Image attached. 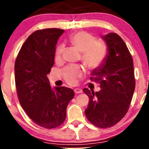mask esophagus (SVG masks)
I'll list each match as a JSON object with an SVG mask.
<instances>
[{
    "label": "esophagus",
    "mask_w": 149,
    "mask_h": 149,
    "mask_svg": "<svg viewBox=\"0 0 149 149\" xmlns=\"http://www.w3.org/2000/svg\"><path fill=\"white\" fill-rule=\"evenodd\" d=\"M74 92L76 94H80V93H82V92H83V90L80 88H76V89H74Z\"/></svg>",
    "instance_id": "34e87169"
}]
</instances>
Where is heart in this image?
I'll use <instances>...</instances> for the list:
<instances>
[{"mask_svg": "<svg viewBox=\"0 0 149 149\" xmlns=\"http://www.w3.org/2000/svg\"><path fill=\"white\" fill-rule=\"evenodd\" d=\"M96 38L85 31H79L70 37V41L80 52L82 61L89 69H96L104 63L108 54L107 46L101 41H96ZM64 45L59 46L56 52V59H60L64 52ZM64 79L69 84H75L80 76L82 70L77 65H71L64 70Z\"/></svg>", "mask_w": 149, "mask_h": 149, "instance_id": "1", "label": "heart"}]
</instances>
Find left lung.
Returning <instances> with one entry per match:
<instances>
[{
	"label": "left lung",
	"mask_w": 149,
	"mask_h": 149,
	"mask_svg": "<svg viewBox=\"0 0 149 149\" xmlns=\"http://www.w3.org/2000/svg\"><path fill=\"white\" fill-rule=\"evenodd\" d=\"M108 54L105 61L94 69L90 80L98 82L101 90L83 89L89 97L85 113L96 127L113 126L127 113L135 88L134 65L130 52L122 38L115 33L102 36Z\"/></svg>",
	"instance_id": "1"
}]
</instances>
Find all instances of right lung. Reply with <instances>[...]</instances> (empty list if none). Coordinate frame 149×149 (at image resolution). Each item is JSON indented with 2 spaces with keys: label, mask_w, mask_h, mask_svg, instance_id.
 <instances>
[{
  "label": "right lung",
  "mask_w": 149,
  "mask_h": 149,
  "mask_svg": "<svg viewBox=\"0 0 149 149\" xmlns=\"http://www.w3.org/2000/svg\"><path fill=\"white\" fill-rule=\"evenodd\" d=\"M64 32L55 28L34 31L22 46L15 64V83L22 109L33 123L47 129L64 123L66 107L74 97L71 88H51L47 77L54 65L57 40Z\"/></svg>",
  "instance_id": "obj_1"
}]
</instances>
